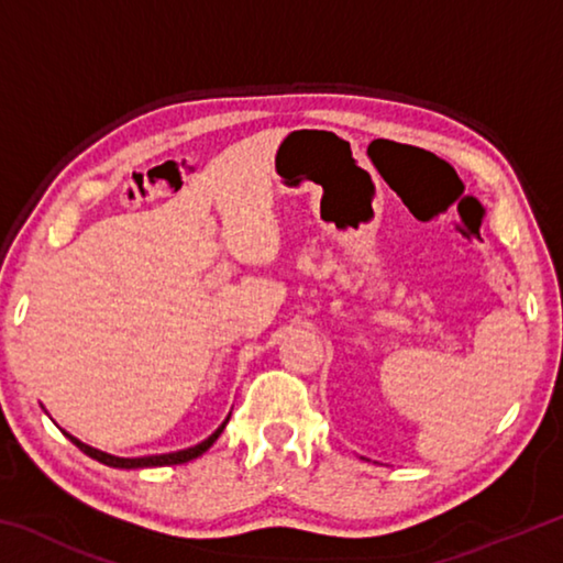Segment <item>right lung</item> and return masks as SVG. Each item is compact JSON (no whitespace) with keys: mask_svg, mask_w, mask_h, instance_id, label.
Here are the masks:
<instances>
[{"mask_svg":"<svg viewBox=\"0 0 563 563\" xmlns=\"http://www.w3.org/2000/svg\"><path fill=\"white\" fill-rule=\"evenodd\" d=\"M228 419H231V417H228ZM228 419H225V422H223L221 427H218V430H216L211 437H208V440H203L201 444H196V446H190V450H180V452H174V454H156V456H136V460H123V456H113V454H107V452H99V450H93V446L79 442V440H76V437H71L69 432H64V434L69 437V440H71L76 446H79V450H81L84 454H89L91 460H97V462H101V464L117 466V470H144V466L184 464V462L196 460V456H201L203 452L211 450L213 442L218 440V437H221L223 427L228 424Z\"/></svg>","mask_w":563,"mask_h":563,"instance_id":"add662e5","label":"right lung"}]
</instances>
